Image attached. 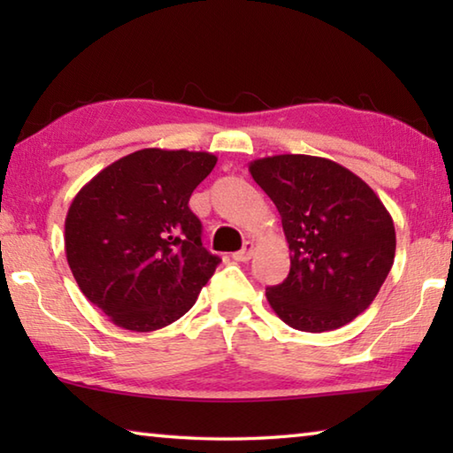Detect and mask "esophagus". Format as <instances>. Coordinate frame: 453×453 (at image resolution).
I'll list each match as a JSON object with an SVG mask.
<instances>
[{"instance_id": "obj_1", "label": "esophagus", "mask_w": 453, "mask_h": 453, "mask_svg": "<svg viewBox=\"0 0 453 453\" xmlns=\"http://www.w3.org/2000/svg\"><path fill=\"white\" fill-rule=\"evenodd\" d=\"M251 256H254V243H251V242H245L243 248L240 251H235V254H232V257L235 259V262H250Z\"/></svg>"}]
</instances>
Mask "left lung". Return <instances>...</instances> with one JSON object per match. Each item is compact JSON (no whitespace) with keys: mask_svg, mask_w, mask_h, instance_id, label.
<instances>
[{"mask_svg":"<svg viewBox=\"0 0 453 453\" xmlns=\"http://www.w3.org/2000/svg\"><path fill=\"white\" fill-rule=\"evenodd\" d=\"M250 173L278 208L289 273L265 289L281 321L329 332L370 308L394 265V219L367 183L326 157L283 153Z\"/></svg>","mask_w":453,"mask_h":453,"instance_id":"1","label":"left lung"}]
</instances>
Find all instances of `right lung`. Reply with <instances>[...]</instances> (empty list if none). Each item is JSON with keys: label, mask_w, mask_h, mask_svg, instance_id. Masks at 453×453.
<instances>
[{"label": "right lung", "mask_w": 453, "mask_h": 453, "mask_svg": "<svg viewBox=\"0 0 453 453\" xmlns=\"http://www.w3.org/2000/svg\"><path fill=\"white\" fill-rule=\"evenodd\" d=\"M218 157L148 148L104 167L65 216V257L80 289L113 324L156 332L189 311L221 259L189 210Z\"/></svg>", "instance_id": "add662e5"}]
</instances>
